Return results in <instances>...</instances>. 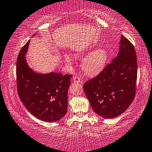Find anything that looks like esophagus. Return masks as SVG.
I'll return each instance as SVG.
<instances>
[{
    "instance_id": "34e87169",
    "label": "esophagus",
    "mask_w": 152,
    "mask_h": 152,
    "mask_svg": "<svg viewBox=\"0 0 152 152\" xmlns=\"http://www.w3.org/2000/svg\"><path fill=\"white\" fill-rule=\"evenodd\" d=\"M73 81L75 83H80L81 79L79 78V77H78V76H74L73 78Z\"/></svg>"
}]
</instances>
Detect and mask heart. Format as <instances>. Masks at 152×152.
Listing matches in <instances>:
<instances>
[{
  "mask_svg": "<svg viewBox=\"0 0 152 152\" xmlns=\"http://www.w3.org/2000/svg\"><path fill=\"white\" fill-rule=\"evenodd\" d=\"M109 57L108 51L104 48H100L92 51L81 62V69L86 74L93 75L101 71L105 66ZM65 60L71 62V58L69 55H65Z\"/></svg>",
  "mask_w": 152,
  "mask_h": 152,
  "instance_id": "obj_1",
  "label": "heart"
}]
</instances>
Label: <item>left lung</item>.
I'll return each mask as SVG.
<instances>
[{
	"label": "left lung",
	"instance_id": "8db88e82",
	"mask_svg": "<svg viewBox=\"0 0 152 152\" xmlns=\"http://www.w3.org/2000/svg\"><path fill=\"white\" fill-rule=\"evenodd\" d=\"M118 56L83 88L95 113L106 119L123 113L134 100L137 79L134 48L121 37Z\"/></svg>",
	"mask_w": 152,
	"mask_h": 152
}]
</instances>
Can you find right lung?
I'll list each match as a JSON object with an SVG mask.
<instances>
[{
    "label": "right lung",
    "mask_w": 152,
    "mask_h": 152,
    "mask_svg": "<svg viewBox=\"0 0 152 152\" xmlns=\"http://www.w3.org/2000/svg\"><path fill=\"white\" fill-rule=\"evenodd\" d=\"M29 43L30 41L21 49L16 63L18 95L26 108L37 118L56 122L67 112V93L72 76L54 72H34L25 57Z\"/></svg>",
    "instance_id": "1"
}]
</instances>
